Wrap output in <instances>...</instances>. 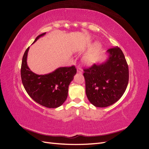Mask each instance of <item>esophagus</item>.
<instances>
[{
	"label": "esophagus",
	"mask_w": 149,
	"mask_h": 149,
	"mask_svg": "<svg viewBox=\"0 0 149 149\" xmlns=\"http://www.w3.org/2000/svg\"><path fill=\"white\" fill-rule=\"evenodd\" d=\"M77 72L79 74H83V70L80 68H77Z\"/></svg>",
	"instance_id": "esophagus-1"
}]
</instances>
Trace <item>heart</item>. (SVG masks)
<instances>
[{
  "label": "heart",
  "instance_id": "1",
  "mask_svg": "<svg viewBox=\"0 0 149 149\" xmlns=\"http://www.w3.org/2000/svg\"><path fill=\"white\" fill-rule=\"evenodd\" d=\"M102 45L99 42H95L89 50L82 57L83 65L90 67L94 65L97 61L101 52Z\"/></svg>",
  "mask_w": 149,
  "mask_h": 149
}]
</instances>
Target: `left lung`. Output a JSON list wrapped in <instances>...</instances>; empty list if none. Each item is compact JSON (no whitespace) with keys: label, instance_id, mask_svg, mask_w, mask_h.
Masks as SVG:
<instances>
[{"label":"left lung","instance_id":"obj_1","mask_svg":"<svg viewBox=\"0 0 149 149\" xmlns=\"http://www.w3.org/2000/svg\"><path fill=\"white\" fill-rule=\"evenodd\" d=\"M106 53L104 61L84 70L86 94L97 107H106L118 101L129 82L128 65L121 49L115 47Z\"/></svg>","mask_w":149,"mask_h":149}]
</instances>
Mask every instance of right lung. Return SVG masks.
I'll return each mask as SVG.
<instances>
[{"mask_svg": "<svg viewBox=\"0 0 149 149\" xmlns=\"http://www.w3.org/2000/svg\"><path fill=\"white\" fill-rule=\"evenodd\" d=\"M46 34L35 38L32 44ZM30 47L26 49L22 58L21 78L25 89L30 97L39 104L48 108H56L66 101L70 83L76 74L74 66L59 67L51 73L38 74L31 71L27 65Z\"/></svg>", "mask_w": 149, "mask_h": 149, "instance_id": "1", "label": "right lung"}]
</instances>
